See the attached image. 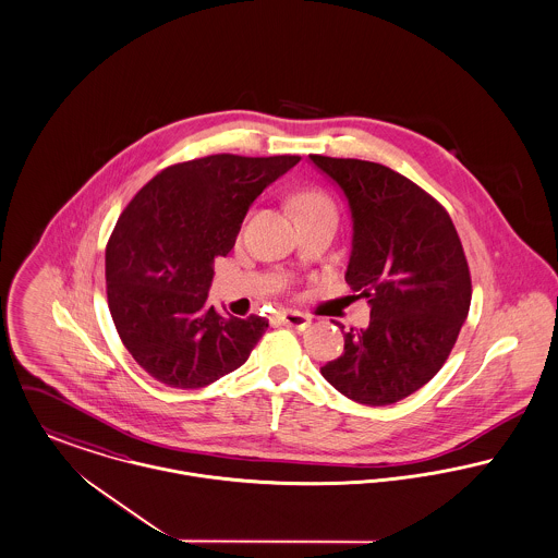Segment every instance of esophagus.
<instances>
[{
  "label": "esophagus",
  "instance_id": "1",
  "mask_svg": "<svg viewBox=\"0 0 558 558\" xmlns=\"http://www.w3.org/2000/svg\"><path fill=\"white\" fill-rule=\"evenodd\" d=\"M276 320L287 327H293V329H305L312 325V316L305 312H298V310H282L276 314Z\"/></svg>",
  "mask_w": 558,
  "mask_h": 558
}]
</instances>
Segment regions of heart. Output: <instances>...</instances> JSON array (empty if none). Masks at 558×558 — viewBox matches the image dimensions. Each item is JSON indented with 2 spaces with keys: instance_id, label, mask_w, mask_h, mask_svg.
Masks as SVG:
<instances>
[{
  "instance_id": "1",
  "label": "heart",
  "mask_w": 558,
  "mask_h": 558,
  "mask_svg": "<svg viewBox=\"0 0 558 558\" xmlns=\"http://www.w3.org/2000/svg\"><path fill=\"white\" fill-rule=\"evenodd\" d=\"M293 206L298 210L300 220L312 218V216H336V204L329 197L327 191L318 186H307L301 189L300 193L293 199Z\"/></svg>"
}]
</instances>
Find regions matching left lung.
<instances>
[{
  "label": "left lung",
  "instance_id": "1",
  "mask_svg": "<svg viewBox=\"0 0 558 558\" xmlns=\"http://www.w3.org/2000/svg\"><path fill=\"white\" fill-rule=\"evenodd\" d=\"M342 189L352 215L345 282L372 305L369 327L343 333L323 378L363 405H390L446 363L472 303L463 244L446 208L390 168L310 155Z\"/></svg>",
  "mask_w": 558,
  "mask_h": 558
}]
</instances>
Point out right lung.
<instances>
[{
  "label": "right lung",
  "instance_id": "1",
  "mask_svg": "<svg viewBox=\"0 0 558 558\" xmlns=\"http://www.w3.org/2000/svg\"><path fill=\"white\" fill-rule=\"evenodd\" d=\"M298 155H210L144 184L106 246V293L135 363L172 388L213 385L246 363L269 323L208 305L215 258L235 244L251 204Z\"/></svg>",
  "mask_w": 558,
  "mask_h": 558
}]
</instances>
